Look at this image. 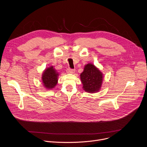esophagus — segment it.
<instances>
[{"mask_svg": "<svg viewBox=\"0 0 147 147\" xmlns=\"http://www.w3.org/2000/svg\"><path fill=\"white\" fill-rule=\"evenodd\" d=\"M67 73L69 74H73L75 72V70L74 69H67L66 70Z\"/></svg>", "mask_w": 147, "mask_h": 147, "instance_id": "esophagus-1", "label": "esophagus"}]
</instances>
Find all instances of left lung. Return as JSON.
<instances>
[{"instance_id":"8db88e82","label":"left lung","mask_w":147,"mask_h":147,"mask_svg":"<svg viewBox=\"0 0 147 147\" xmlns=\"http://www.w3.org/2000/svg\"><path fill=\"white\" fill-rule=\"evenodd\" d=\"M102 72L94 65L91 63L86 65L83 72L80 74L83 90L89 93L98 92L102 86Z\"/></svg>"}]
</instances>
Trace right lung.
<instances>
[{"label":"right lung","mask_w":147,"mask_h":147,"mask_svg":"<svg viewBox=\"0 0 147 147\" xmlns=\"http://www.w3.org/2000/svg\"><path fill=\"white\" fill-rule=\"evenodd\" d=\"M58 76V73L53 66L45 69L42 76V80L44 87L48 90L53 88L57 83Z\"/></svg>","instance_id":"add662e5"}]
</instances>
